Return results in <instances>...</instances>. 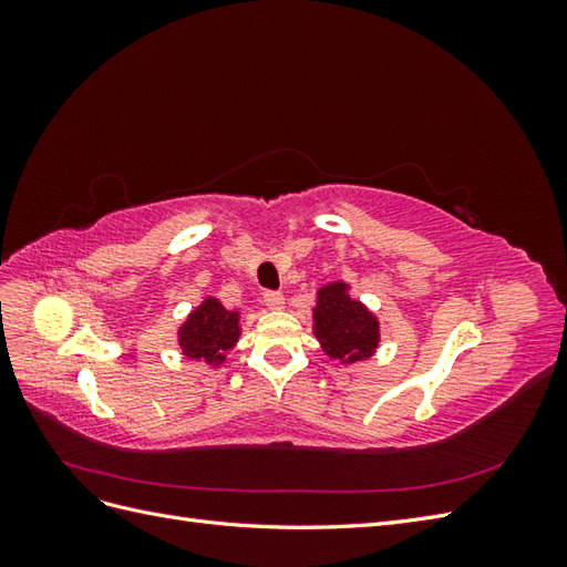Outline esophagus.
<instances>
[{
	"instance_id": "1",
	"label": "esophagus",
	"mask_w": 567,
	"mask_h": 567,
	"mask_svg": "<svg viewBox=\"0 0 567 567\" xmlns=\"http://www.w3.org/2000/svg\"><path fill=\"white\" fill-rule=\"evenodd\" d=\"M286 302V298L279 293V290H267L265 293V305L269 307V310H281Z\"/></svg>"
}]
</instances>
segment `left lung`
<instances>
[{
  "label": "left lung",
  "mask_w": 567,
  "mask_h": 567,
  "mask_svg": "<svg viewBox=\"0 0 567 567\" xmlns=\"http://www.w3.org/2000/svg\"><path fill=\"white\" fill-rule=\"evenodd\" d=\"M312 321L321 350L340 364L369 359L381 342L379 319L367 310V305L350 298V286L342 281L326 284L317 290Z\"/></svg>",
  "instance_id": "obj_1"
}]
</instances>
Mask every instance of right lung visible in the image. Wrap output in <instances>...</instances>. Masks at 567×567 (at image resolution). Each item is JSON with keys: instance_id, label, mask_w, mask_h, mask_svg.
<instances>
[{"instance_id": "1", "label": "right lung", "mask_w": 567, "mask_h": 567, "mask_svg": "<svg viewBox=\"0 0 567 567\" xmlns=\"http://www.w3.org/2000/svg\"><path fill=\"white\" fill-rule=\"evenodd\" d=\"M238 319L241 315L227 310L217 298H205L179 326L177 338L182 354L194 362L219 367L241 336Z\"/></svg>"}]
</instances>
